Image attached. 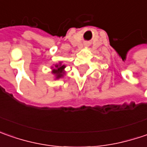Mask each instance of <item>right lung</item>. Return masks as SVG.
<instances>
[{
    "instance_id": "add662e5",
    "label": "right lung",
    "mask_w": 147,
    "mask_h": 147,
    "mask_svg": "<svg viewBox=\"0 0 147 147\" xmlns=\"http://www.w3.org/2000/svg\"><path fill=\"white\" fill-rule=\"evenodd\" d=\"M55 67H56L57 69L53 70V72L54 74H56L57 78H60V77L62 76V75H63V73H64L63 69L65 68V66H64V65H62V66H61V64H60V65H56Z\"/></svg>"
}]
</instances>
